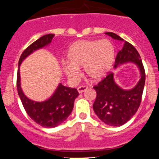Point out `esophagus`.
Wrapping results in <instances>:
<instances>
[{
    "label": "esophagus",
    "mask_w": 159,
    "mask_h": 159,
    "mask_svg": "<svg viewBox=\"0 0 159 159\" xmlns=\"http://www.w3.org/2000/svg\"><path fill=\"white\" fill-rule=\"evenodd\" d=\"M88 89H89V87L86 85H81V86H79V87L78 88V93H82L84 92V91H86Z\"/></svg>",
    "instance_id": "34e87169"
}]
</instances>
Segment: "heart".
<instances>
[{"label": "heart", "instance_id": "heart-1", "mask_svg": "<svg viewBox=\"0 0 159 159\" xmlns=\"http://www.w3.org/2000/svg\"><path fill=\"white\" fill-rule=\"evenodd\" d=\"M68 59L64 70L70 78H77L78 68L84 67L88 78L98 81L105 78L111 68L115 47L108 39L80 41L70 46Z\"/></svg>", "mask_w": 159, "mask_h": 159}]
</instances>
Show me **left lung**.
<instances>
[{"mask_svg": "<svg viewBox=\"0 0 159 159\" xmlns=\"http://www.w3.org/2000/svg\"><path fill=\"white\" fill-rule=\"evenodd\" d=\"M105 34L115 40L124 41L115 33ZM128 62L135 64L140 70L141 78L135 87L131 90L121 89L115 83L111 72L93 87L97 93L93 109L104 123L111 126H121L129 121L137 112L142 102L145 82V68L137 50L132 44L125 41L122 49L117 54L114 67L116 68Z\"/></svg>", "mask_w": 159, "mask_h": 159, "instance_id": "1", "label": "left lung"}]
</instances>
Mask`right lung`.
<instances>
[{"label":"right lung","mask_w":159,"mask_h":159,"mask_svg":"<svg viewBox=\"0 0 159 159\" xmlns=\"http://www.w3.org/2000/svg\"><path fill=\"white\" fill-rule=\"evenodd\" d=\"M54 34H48L28 46L20 55L17 75V89L19 97L27 114L37 124L44 128H54L63 123L71 113L75 98L78 96V90L59 84L54 94L44 102H34L28 98L20 86V65L34 51L48 45Z\"/></svg>","instance_id":"add662e5"}]
</instances>
